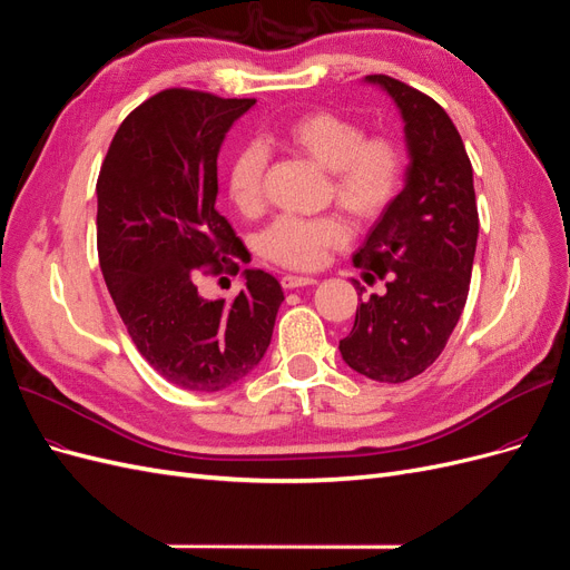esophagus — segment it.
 I'll return each instance as SVG.
<instances>
[{
    "instance_id": "34e87169",
    "label": "esophagus",
    "mask_w": 570,
    "mask_h": 570,
    "mask_svg": "<svg viewBox=\"0 0 570 570\" xmlns=\"http://www.w3.org/2000/svg\"><path fill=\"white\" fill-rule=\"evenodd\" d=\"M317 284L315 277H296V274H286V277H282V286L284 288H301V286H312Z\"/></svg>"
}]
</instances>
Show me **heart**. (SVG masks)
I'll return each mask as SVG.
<instances>
[{"label": "heart", "mask_w": 570, "mask_h": 570, "mask_svg": "<svg viewBox=\"0 0 570 570\" xmlns=\"http://www.w3.org/2000/svg\"><path fill=\"white\" fill-rule=\"evenodd\" d=\"M282 137L322 168L332 170L336 204L360 219H374L393 206L405 187L407 158L402 146L385 135L366 137L364 127L332 111H307L282 125ZM269 151L258 139L234 151L227 168L232 204L253 213L263 200V175ZM345 223L336 215H279L261 234L258 248L267 261L291 269L322 265L324 253L347 242Z\"/></svg>", "instance_id": "heart-1"}]
</instances>
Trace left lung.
Here are the masks:
<instances>
[{
	"instance_id": "1",
	"label": "left lung",
	"mask_w": 570,
	"mask_h": 570,
	"mask_svg": "<svg viewBox=\"0 0 570 570\" xmlns=\"http://www.w3.org/2000/svg\"><path fill=\"white\" fill-rule=\"evenodd\" d=\"M364 80L389 91L400 108L410 168L405 189L353 255L357 267L389 279L385 293L357 305L338 351L357 374L402 383L429 370L462 317L479 208L471 160L445 108L395 78Z\"/></svg>"
}]
</instances>
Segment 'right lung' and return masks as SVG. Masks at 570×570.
Wrapping results in <instances>:
<instances>
[{
    "label": "right lung",
    "mask_w": 570,
    "mask_h": 570,
    "mask_svg": "<svg viewBox=\"0 0 570 570\" xmlns=\"http://www.w3.org/2000/svg\"><path fill=\"white\" fill-rule=\"evenodd\" d=\"M255 99L163 89L122 120L97 179V248L127 334L154 370L185 391L242 381L267 353L282 284L246 269L227 303L198 293V272H238V236L215 208L217 154Z\"/></svg>",
    "instance_id": "1"
}]
</instances>
